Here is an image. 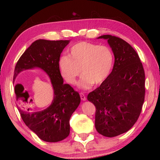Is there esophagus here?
I'll use <instances>...</instances> for the list:
<instances>
[{"label":"esophagus","mask_w":160,"mask_h":160,"mask_svg":"<svg viewBox=\"0 0 160 160\" xmlns=\"http://www.w3.org/2000/svg\"><path fill=\"white\" fill-rule=\"evenodd\" d=\"M80 94V98H81V99H82V101H86L87 99H86V97H85V94L81 92Z\"/></svg>","instance_id":"esophagus-1"}]
</instances>
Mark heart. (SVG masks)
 <instances>
[{
  "label": "heart",
  "instance_id": "obj_1",
  "mask_svg": "<svg viewBox=\"0 0 160 160\" xmlns=\"http://www.w3.org/2000/svg\"><path fill=\"white\" fill-rule=\"evenodd\" d=\"M113 63L114 56L109 47L82 42L72 46L70 55L61 56L58 67L62 77L70 84H75L82 72L78 87L88 90L94 83H102L109 77Z\"/></svg>",
  "mask_w": 160,
  "mask_h": 160
}]
</instances>
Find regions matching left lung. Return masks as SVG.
<instances>
[{
	"mask_svg": "<svg viewBox=\"0 0 160 160\" xmlns=\"http://www.w3.org/2000/svg\"><path fill=\"white\" fill-rule=\"evenodd\" d=\"M107 39L114 64L106 80L88 95L96 107L95 128L104 136H117L131 129L141 112L145 99V71L138 54L128 43L112 35Z\"/></svg>",
	"mask_w": 160,
	"mask_h": 160,
	"instance_id": "obj_1",
	"label": "left lung"
}]
</instances>
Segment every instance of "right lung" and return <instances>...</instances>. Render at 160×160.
I'll return each instance as SVG.
<instances>
[{
    "instance_id": "obj_1",
    "label": "right lung",
    "mask_w": 160,
    "mask_h": 160,
    "mask_svg": "<svg viewBox=\"0 0 160 160\" xmlns=\"http://www.w3.org/2000/svg\"><path fill=\"white\" fill-rule=\"evenodd\" d=\"M70 40L39 39L34 42L16 64L13 81L21 72L39 68L49 78L53 90V99L49 107L35 112L30 107L20 104L16 93L18 109L26 126L40 139L56 142L66 138L70 133L69 121L80 103V97L68 84H64L58 67V61L64 48ZM24 89V88H23ZM32 100L31 99L30 102Z\"/></svg>"
}]
</instances>
